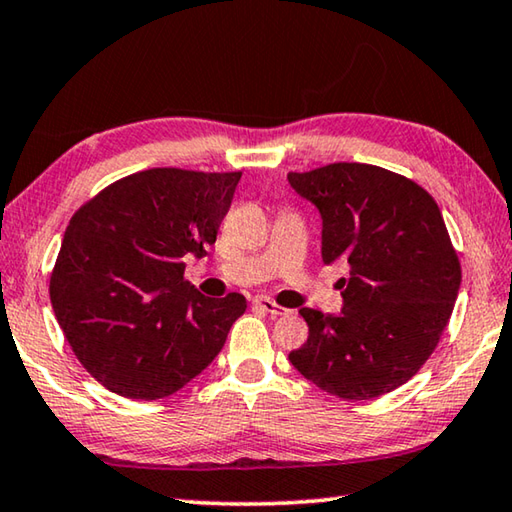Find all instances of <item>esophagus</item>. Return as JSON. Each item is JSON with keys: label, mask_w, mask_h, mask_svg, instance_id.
I'll return each instance as SVG.
<instances>
[{"label": "esophagus", "mask_w": 512, "mask_h": 512, "mask_svg": "<svg viewBox=\"0 0 512 512\" xmlns=\"http://www.w3.org/2000/svg\"><path fill=\"white\" fill-rule=\"evenodd\" d=\"M253 305L255 307H259V309H264L268 316L271 318H280V316H287L289 314V309H284V307H280V305H275L273 300H268V298H255L253 300Z\"/></svg>", "instance_id": "1"}]
</instances>
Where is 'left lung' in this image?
<instances>
[{
	"mask_svg": "<svg viewBox=\"0 0 512 512\" xmlns=\"http://www.w3.org/2000/svg\"><path fill=\"white\" fill-rule=\"evenodd\" d=\"M287 180L320 214L323 262L350 264L339 314L300 309L309 339L289 361L343 400L391 393L436 350L461 289L440 207L413 180L372 164L336 162Z\"/></svg>",
	"mask_w": 512,
	"mask_h": 512,
	"instance_id": "obj_1",
	"label": "left lung"
}]
</instances>
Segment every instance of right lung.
<instances>
[{
  "mask_svg": "<svg viewBox=\"0 0 512 512\" xmlns=\"http://www.w3.org/2000/svg\"><path fill=\"white\" fill-rule=\"evenodd\" d=\"M241 173L149 169L103 189L69 221L49 296L90 375L121 397L160 400L221 352L246 298H207L185 257L216 241Z\"/></svg>",
  "mask_w": 512,
  "mask_h": 512,
  "instance_id": "obj_1",
  "label": "right lung"
}]
</instances>
